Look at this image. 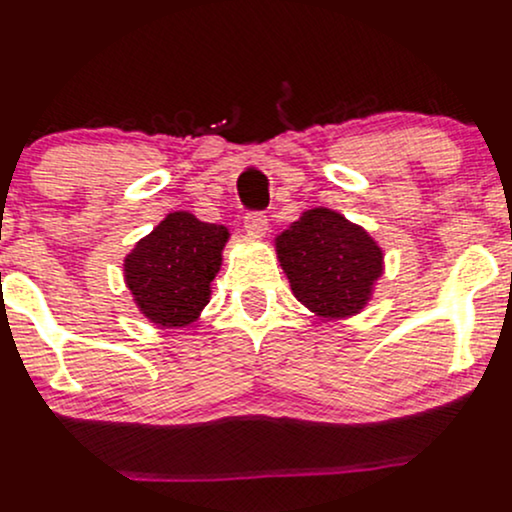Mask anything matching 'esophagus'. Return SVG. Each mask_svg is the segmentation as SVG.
<instances>
[{"label":"esophagus","mask_w":512,"mask_h":512,"mask_svg":"<svg viewBox=\"0 0 512 512\" xmlns=\"http://www.w3.org/2000/svg\"><path fill=\"white\" fill-rule=\"evenodd\" d=\"M244 227L249 234H258L261 237L268 230V215L261 213V210H251V213H246Z\"/></svg>","instance_id":"34e87169"}]
</instances>
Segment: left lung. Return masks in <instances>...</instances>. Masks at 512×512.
Returning a JSON list of instances; mask_svg holds the SVG:
<instances>
[{"instance_id":"obj_1","label":"left lung","mask_w":512,"mask_h":512,"mask_svg":"<svg viewBox=\"0 0 512 512\" xmlns=\"http://www.w3.org/2000/svg\"><path fill=\"white\" fill-rule=\"evenodd\" d=\"M275 249L294 297L323 318L359 314L383 273L381 246L330 208L306 210Z\"/></svg>"}]
</instances>
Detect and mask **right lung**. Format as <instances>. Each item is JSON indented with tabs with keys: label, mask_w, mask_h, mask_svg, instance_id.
Masks as SVG:
<instances>
[{
	"label": "right lung",
	"mask_w": 512,
	"mask_h": 512,
	"mask_svg": "<svg viewBox=\"0 0 512 512\" xmlns=\"http://www.w3.org/2000/svg\"><path fill=\"white\" fill-rule=\"evenodd\" d=\"M227 237V227L184 210L167 215L124 258L126 287L141 314L167 328L194 323L210 299Z\"/></svg>",
	"instance_id": "right-lung-1"
}]
</instances>
